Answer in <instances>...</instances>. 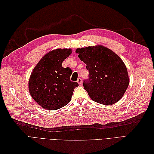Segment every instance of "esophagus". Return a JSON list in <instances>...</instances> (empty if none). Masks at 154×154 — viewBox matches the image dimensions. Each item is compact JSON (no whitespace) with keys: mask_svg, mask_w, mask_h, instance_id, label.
I'll return each instance as SVG.
<instances>
[{"mask_svg":"<svg viewBox=\"0 0 154 154\" xmlns=\"http://www.w3.org/2000/svg\"><path fill=\"white\" fill-rule=\"evenodd\" d=\"M77 82L79 83V85H81L82 83V79L81 78H79L78 79V80H77Z\"/></svg>","mask_w":154,"mask_h":154,"instance_id":"esophagus-1","label":"esophagus"}]
</instances>
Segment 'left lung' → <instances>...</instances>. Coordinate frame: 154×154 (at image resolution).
Masks as SVG:
<instances>
[{"label": "left lung", "instance_id": "8db88e82", "mask_svg": "<svg viewBox=\"0 0 154 154\" xmlns=\"http://www.w3.org/2000/svg\"><path fill=\"white\" fill-rule=\"evenodd\" d=\"M76 53L89 72L88 78L83 81V87L91 98L106 105L118 102L129 84L127 69L123 60L103 45L78 48Z\"/></svg>", "mask_w": 154, "mask_h": 154}]
</instances>
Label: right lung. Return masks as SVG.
<instances>
[{"label":"right lung","mask_w":154,"mask_h":154,"mask_svg":"<svg viewBox=\"0 0 154 154\" xmlns=\"http://www.w3.org/2000/svg\"><path fill=\"white\" fill-rule=\"evenodd\" d=\"M71 53V49L50 51L33 69L29 80V91L42 108L57 110L71 101L78 83L71 81L72 71L69 67H63L62 62Z\"/></svg>","instance_id":"1"}]
</instances>
